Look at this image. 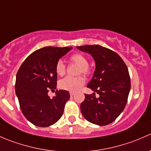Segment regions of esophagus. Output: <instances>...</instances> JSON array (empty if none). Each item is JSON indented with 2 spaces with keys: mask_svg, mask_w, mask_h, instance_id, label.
Here are the masks:
<instances>
[{
  "mask_svg": "<svg viewBox=\"0 0 151 151\" xmlns=\"http://www.w3.org/2000/svg\"><path fill=\"white\" fill-rule=\"evenodd\" d=\"M74 96V93L70 92V96L72 97V96Z\"/></svg>",
  "mask_w": 151,
  "mask_h": 151,
  "instance_id": "esophagus-1",
  "label": "esophagus"
}]
</instances>
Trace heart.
<instances>
[{
  "label": "heart",
  "mask_w": 151,
  "mask_h": 151,
  "mask_svg": "<svg viewBox=\"0 0 151 151\" xmlns=\"http://www.w3.org/2000/svg\"><path fill=\"white\" fill-rule=\"evenodd\" d=\"M70 60L80 66L78 74H83L85 76H89L92 72L91 67L88 65V58L83 55L76 53L70 57ZM56 74L58 76H63L66 73V66L62 60H58L55 66ZM85 83V80L83 76H78L76 77H67L59 82V87L61 89L70 92H76L79 91Z\"/></svg>",
  "instance_id": "1"
}]
</instances>
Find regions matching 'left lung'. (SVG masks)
Masks as SVG:
<instances>
[{"label": "left lung", "mask_w": 151, "mask_h": 151, "mask_svg": "<svg viewBox=\"0 0 151 151\" xmlns=\"http://www.w3.org/2000/svg\"><path fill=\"white\" fill-rule=\"evenodd\" d=\"M90 53L96 62L93 77L87 87L95 93L85 94L80 109L89 122L106 126L115 121L123 112L131 88L129 70L121 56L115 52L100 45L77 47Z\"/></svg>", "instance_id": "left-lung-1"}]
</instances>
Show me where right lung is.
I'll return each instance as SVG.
<instances>
[{
	"label": "right lung",
	"mask_w": 151,
	"mask_h": 151,
	"mask_svg": "<svg viewBox=\"0 0 151 151\" xmlns=\"http://www.w3.org/2000/svg\"><path fill=\"white\" fill-rule=\"evenodd\" d=\"M71 49L45 47L36 50L24 60L17 73L15 92L21 111L35 126H50L63 115L65 104L70 98L68 91L56 90L52 99L47 93L57 86L56 63Z\"/></svg>",
	"instance_id": "add662e5"
}]
</instances>
